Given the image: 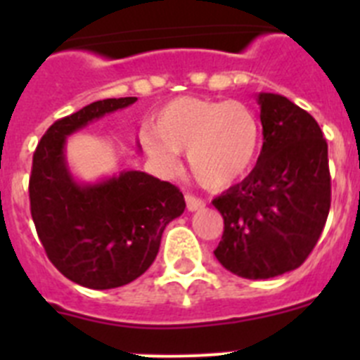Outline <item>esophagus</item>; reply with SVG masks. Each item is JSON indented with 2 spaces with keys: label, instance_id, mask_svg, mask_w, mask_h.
I'll return each mask as SVG.
<instances>
[{
  "label": "esophagus",
  "instance_id": "1",
  "mask_svg": "<svg viewBox=\"0 0 360 360\" xmlns=\"http://www.w3.org/2000/svg\"><path fill=\"white\" fill-rule=\"evenodd\" d=\"M186 202H187V211H191V212L200 211V209L205 207V202H203L202 198H198V196L187 195L186 196Z\"/></svg>",
  "mask_w": 360,
  "mask_h": 360
}]
</instances>
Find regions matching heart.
Segmentation results:
<instances>
[{
	"instance_id": "1",
	"label": "heart",
	"mask_w": 360,
	"mask_h": 360,
	"mask_svg": "<svg viewBox=\"0 0 360 360\" xmlns=\"http://www.w3.org/2000/svg\"><path fill=\"white\" fill-rule=\"evenodd\" d=\"M156 136L146 151L164 169H176V153H187L193 176L207 189H227L252 169L263 141L256 111L238 101L178 97L158 111Z\"/></svg>"
}]
</instances>
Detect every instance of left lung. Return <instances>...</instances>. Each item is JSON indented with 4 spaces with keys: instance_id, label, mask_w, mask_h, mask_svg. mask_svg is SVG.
<instances>
[{
    "instance_id": "obj_1",
    "label": "left lung",
    "mask_w": 360,
    "mask_h": 360,
    "mask_svg": "<svg viewBox=\"0 0 360 360\" xmlns=\"http://www.w3.org/2000/svg\"><path fill=\"white\" fill-rule=\"evenodd\" d=\"M263 148L245 180L216 196L224 236L214 256L245 279L303 265L330 211L328 144L316 119L278 94H259Z\"/></svg>"
}]
</instances>
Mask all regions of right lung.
Returning <instances> with one entry per match:
<instances>
[{"mask_svg":"<svg viewBox=\"0 0 360 360\" xmlns=\"http://www.w3.org/2000/svg\"><path fill=\"white\" fill-rule=\"evenodd\" d=\"M135 101L104 98L57 120L32 160L30 212L44 252L65 278L94 290L122 287L144 274L165 225L186 209L178 187L142 171H122L95 184L77 182L70 173L66 139Z\"/></svg>","mask_w":360,"mask_h":360,"instance_id":"right-lung-1","label":"right lung"}]
</instances>
